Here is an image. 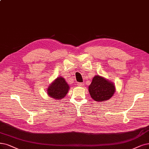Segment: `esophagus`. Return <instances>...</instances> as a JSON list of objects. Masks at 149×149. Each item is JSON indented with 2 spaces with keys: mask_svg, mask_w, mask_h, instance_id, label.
Instances as JSON below:
<instances>
[{
  "mask_svg": "<svg viewBox=\"0 0 149 149\" xmlns=\"http://www.w3.org/2000/svg\"><path fill=\"white\" fill-rule=\"evenodd\" d=\"M77 85L79 86H84V83H78Z\"/></svg>",
  "mask_w": 149,
  "mask_h": 149,
  "instance_id": "1",
  "label": "esophagus"
}]
</instances>
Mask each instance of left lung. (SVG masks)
I'll return each mask as SVG.
<instances>
[{
  "label": "left lung",
  "mask_w": 149,
  "mask_h": 149,
  "mask_svg": "<svg viewBox=\"0 0 149 149\" xmlns=\"http://www.w3.org/2000/svg\"><path fill=\"white\" fill-rule=\"evenodd\" d=\"M91 97L96 101H106L112 97L115 91L113 83L100 75H96L88 87Z\"/></svg>",
  "instance_id": "left-lung-1"
}]
</instances>
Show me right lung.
I'll return each instance as SVG.
<instances>
[{"label":"right lung","mask_w":149,"mask_h":149,"mask_svg":"<svg viewBox=\"0 0 149 149\" xmlns=\"http://www.w3.org/2000/svg\"><path fill=\"white\" fill-rule=\"evenodd\" d=\"M69 88L65 79L62 77H59L49 85L47 89V94L54 100H61L65 96Z\"/></svg>","instance_id":"right-lung-1"}]
</instances>
